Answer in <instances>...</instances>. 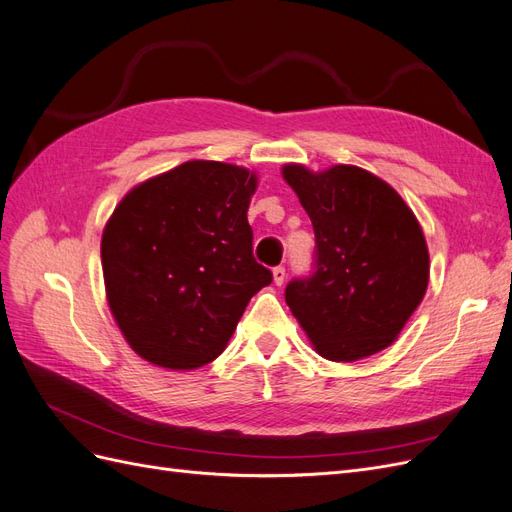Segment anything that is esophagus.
Segmentation results:
<instances>
[{"mask_svg":"<svg viewBox=\"0 0 512 512\" xmlns=\"http://www.w3.org/2000/svg\"><path fill=\"white\" fill-rule=\"evenodd\" d=\"M272 278H274V285H283L285 283V268L283 266H276L272 270Z\"/></svg>","mask_w":512,"mask_h":512,"instance_id":"1","label":"esophagus"}]
</instances>
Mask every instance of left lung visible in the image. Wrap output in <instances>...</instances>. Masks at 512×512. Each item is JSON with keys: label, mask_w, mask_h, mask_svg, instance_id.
I'll return each instance as SVG.
<instances>
[{"label": "left lung", "mask_w": 512, "mask_h": 512, "mask_svg": "<svg viewBox=\"0 0 512 512\" xmlns=\"http://www.w3.org/2000/svg\"><path fill=\"white\" fill-rule=\"evenodd\" d=\"M315 229V272L285 300L315 351L332 361L370 357L398 338L430 280L421 225L400 193L357 166L283 168Z\"/></svg>", "instance_id": "obj_1"}]
</instances>
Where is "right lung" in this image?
Wrapping results in <instances>:
<instances>
[{
  "label": "right lung",
  "mask_w": 512,
  "mask_h": 512,
  "mask_svg": "<svg viewBox=\"0 0 512 512\" xmlns=\"http://www.w3.org/2000/svg\"><path fill=\"white\" fill-rule=\"evenodd\" d=\"M255 189V172L197 159L144 180L114 208L102 234L106 298L142 359L170 370L210 364L272 283L246 219Z\"/></svg>",
  "instance_id": "right-lung-1"
}]
</instances>
